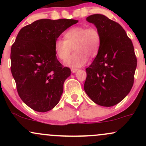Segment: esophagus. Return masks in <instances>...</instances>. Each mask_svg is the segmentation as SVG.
I'll return each mask as SVG.
<instances>
[{"mask_svg":"<svg viewBox=\"0 0 146 146\" xmlns=\"http://www.w3.org/2000/svg\"><path fill=\"white\" fill-rule=\"evenodd\" d=\"M78 71V69H77V68H71V72L73 73H76V72Z\"/></svg>","mask_w":146,"mask_h":146,"instance_id":"obj_1","label":"esophagus"}]
</instances>
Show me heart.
<instances>
[{
    "instance_id": "obj_1",
    "label": "heart",
    "mask_w": 146,
    "mask_h": 146,
    "mask_svg": "<svg viewBox=\"0 0 146 146\" xmlns=\"http://www.w3.org/2000/svg\"><path fill=\"white\" fill-rule=\"evenodd\" d=\"M64 40L57 39L54 42V51L62 61L66 60L74 48L75 53L66 60L65 65L80 68L87 62L88 56H98L102 45V35L94 27L77 26L71 27L64 34Z\"/></svg>"
}]
</instances>
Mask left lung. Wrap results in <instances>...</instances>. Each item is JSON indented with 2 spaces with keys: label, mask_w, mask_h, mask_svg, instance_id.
Segmentation results:
<instances>
[{
  "label": "left lung",
  "mask_w": 146,
  "mask_h": 146,
  "mask_svg": "<svg viewBox=\"0 0 146 146\" xmlns=\"http://www.w3.org/2000/svg\"><path fill=\"white\" fill-rule=\"evenodd\" d=\"M86 21L100 30L102 45L86 68L84 88L95 104L113 106L128 95L133 86L137 64L133 44L121 25L104 15H91Z\"/></svg>",
  "instance_id": "1"
}]
</instances>
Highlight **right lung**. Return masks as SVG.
Listing matches in <instances>:
<instances>
[{
    "mask_svg": "<svg viewBox=\"0 0 146 146\" xmlns=\"http://www.w3.org/2000/svg\"><path fill=\"white\" fill-rule=\"evenodd\" d=\"M78 21L41 19L20 30L11 48V71L20 98L37 112L53 109L71 70L57 59L54 42Z\"/></svg>",
    "mask_w": 146,
    "mask_h": 146,
    "instance_id": "add662e5",
    "label": "right lung"
}]
</instances>
